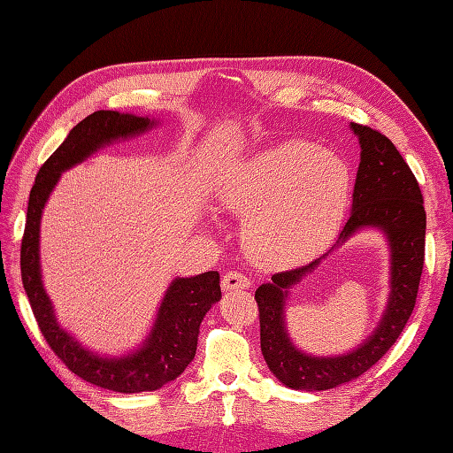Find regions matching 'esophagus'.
<instances>
[{
  "label": "esophagus",
  "instance_id": "34e87169",
  "mask_svg": "<svg viewBox=\"0 0 453 453\" xmlns=\"http://www.w3.org/2000/svg\"><path fill=\"white\" fill-rule=\"evenodd\" d=\"M251 285V281L243 276L240 272H226L223 280H221V287L223 291H238V289H248Z\"/></svg>",
  "mask_w": 453,
  "mask_h": 453
}]
</instances>
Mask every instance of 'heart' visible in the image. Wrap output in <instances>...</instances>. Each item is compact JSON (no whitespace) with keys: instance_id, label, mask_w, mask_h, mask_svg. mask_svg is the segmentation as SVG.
Listing matches in <instances>:
<instances>
[{"instance_id":"heart-1","label":"heart","mask_w":453,"mask_h":453,"mask_svg":"<svg viewBox=\"0 0 453 453\" xmlns=\"http://www.w3.org/2000/svg\"><path fill=\"white\" fill-rule=\"evenodd\" d=\"M217 200L243 219L242 243L253 263L287 270L334 240L351 200L348 162L310 142H287L236 162Z\"/></svg>"}]
</instances>
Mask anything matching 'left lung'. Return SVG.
Masks as SVG:
<instances>
[{"label":"left lung","mask_w":453,"mask_h":453,"mask_svg":"<svg viewBox=\"0 0 453 453\" xmlns=\"http://www.w3.org/2000/svg\"><path fill=\"white\" fill-rule=\"evenodd\" d=\"M361 145L351 215L336 243L319 258L295 270L273 273L255 291L260 319V349L272 374L291 389L325 391L365 374L403 333L416 306L425 257V210L419 185L399 150L378 130L351 122ZM365 227L380 229L390 245V296L375 331L342 356L323 358L298 350L286 333L284 306L290 289L320 260Z\"/></svg>","instance_id":"8db88e82"}]
</instances>
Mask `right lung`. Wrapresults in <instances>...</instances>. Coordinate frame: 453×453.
Listing matches in <instances>:
<instances>
[{
  "mask_svg": "<svg viewBox=\"0 0 453 453\" xmlns=\"http://www.w3.org/2000/svg\"><path fill=\"white\" fill-rule=\"evenodd\" d=\"M155 127V119L104 111V109L73 127L64 143L37 172L20 248L24 291L28 295L35 321L47 344L73 374L94 386L117 393L157 391L185 372L196 355L203 315L221 300L219 272L211 270L190 278H175L164 293L155 323L140 348L125 355H113V357L94 353L58 323L45 291L39 253L41 217H43L50 193L65 170L85 162L105 145L135 138Z\"/></svg>",
  "mask_w": 453,
  "mask_h": 453,
  "instance_id": "obj_1",
  "label": "right lung"
}]
</instances>
